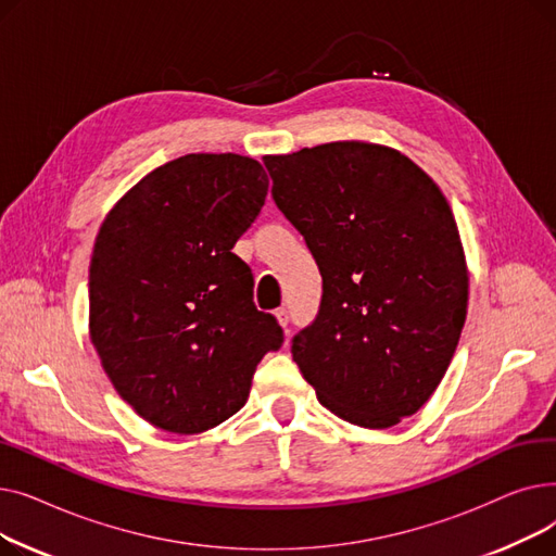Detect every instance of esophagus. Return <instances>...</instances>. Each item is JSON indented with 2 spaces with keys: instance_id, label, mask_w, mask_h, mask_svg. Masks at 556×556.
<instances>
[{
  "instance_id": "34e87169",
  "label": "esophagus",
  "mask_w": 556,
  "mask_h": 556,
  "mask_svg": "<svg viewBox=\"0 0 556 556\" xmlns=\"http://www.w3.org/2000/svg\"><path fill=\"white\" fill-rule=\"evenodd\" d=\"M275 317H277V323L283 327V331L288 333V323H290V315H288V308H277L275 311Z\"/></svg>"
}]
</instances>
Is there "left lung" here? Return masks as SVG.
<instances>
[{"label":"left lung","mask_w":556,"mask_h":556,"mask_svg":"<svg viewBox=\"0 0 556 556\" xmlns=\"http://www.w3.org/2000/svg\"><path fill=\"white\" fill-rule=\"evenodd\" d=\"M263 162L323 275L319 311L290 349L302 376L349 424L413 417L442 383L469 302L444 193L381 143L331 141Z\"/></svg>","instance_id":"obj_1"}]
</instances>
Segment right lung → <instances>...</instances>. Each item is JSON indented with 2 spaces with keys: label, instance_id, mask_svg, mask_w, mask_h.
<instances>
[{
  "label": "right lung",
  "instance_id": "add662e5",
  "mask_svg": "<svg viewBox=\"0 0 556 556\" xmlns=\"http://www.w3.org/2000/svg\"><path fill=\"white\" fill-rule=\"evenodd\" d=\"M268 195L263 166L191 153L141 178L105 216L90 263V338L114 390L149 424L204 432L248 401L283 331L231 252Z\"/></svg>",
  "mask_w": 556,
  "mask_h": 556
}]
</instances>
